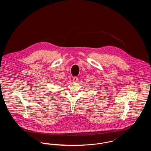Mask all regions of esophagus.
<instances>
[{
	"mask_svg": "<svg viewBox=\"0 0 151 151\" xmlns=\"http://www.w3.org/2000/svg\"><path fill=\"white\" fill-rule=\"evenodd\" d=\"M78 77H73V81H74V82H78Z\"/></svg>",
	"mask_w": 151,
	"mask_h": 151,
	"instance_id": "34e87169",
	"label": "esophagus"
}]
</instances>
